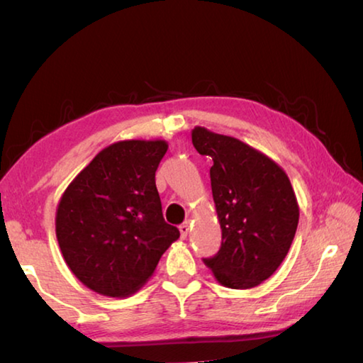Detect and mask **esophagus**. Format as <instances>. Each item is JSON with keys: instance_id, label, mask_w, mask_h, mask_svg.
I'll use <instances>...</instances> for the list:
<instances>
[{"instance_id": "1", "label": "esophagus", "mask_w": 363, "mask_h": 363, "mask_svg": "<svg viewBox=\"0 0 363 363\" xmlns=\"http://www.w3.org/2000/svg\"><path fill=\"white\" fill-rule=\"evenodd\" d=\"M179 232H181V238H186L187 233H189V224L184 223L179 225Z\"/></svg>"}]
</instances>
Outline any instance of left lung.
<instances>
[{
  "mask_svg": "<svg viewBox=\"0 0 363 363\" xmlns=\"http://www.w3.org/2000/svg\"><path fill=\"white\" fill-rule=\"evenodd\" d=\"M192 144L213 160L211 190L223 230L219 251L203 262L220 285L257 286L279 269L296 233L291 182L274 160L235 138L196 126Z\"/></svg>",
  "mask_w": 363,
  "mask_h": 363,
  "instance_id": "obj_1",
  "label": "left lung"
}]
</instances>
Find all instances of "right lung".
Returning <instances> with one entry per match:
<instances>
[{"label": "right lung", "instance_id": "obj_1", "mask_svg": "<svg viewBox=\"0 0 363 363\" xmlns=\"http://www.w3.org/2000/svg\"><path fill=\"white\" fill-rule=\"evenodd\" d=\"M164 140H120L79 173L59 201L56 235L75 277L104 296L125 298L155 272L179 238L164 223L155 171Z\"/></svg>", "mask_w": 363, "mask_h": 363}]
</instances>
